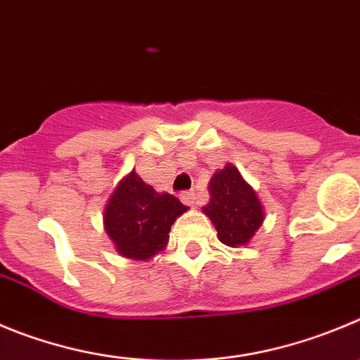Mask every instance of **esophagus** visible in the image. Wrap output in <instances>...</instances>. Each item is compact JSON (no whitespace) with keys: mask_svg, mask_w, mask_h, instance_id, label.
<instances>
[{"mask_svg":"<svg viewBox=\"0 0 360 360\" xmlns=\"http://www.w3.org/2000/svg\"><path fill=\"white\" fill-rule=\"evenodd\" d=\"M181 200H183L186 206H195V204H197V193H195V191H183V193H181Z\"/></svg>","mask_w":360,"mask_h":360,"instance_id":"1","label":"esophagus"}]
</instances>
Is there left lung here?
I'll list each match as a JSON object with an SVG mask.
<instances>
[{
  "label": "left lung",
  "mask_w": 360,
  "mask_h": 360,
  "mask_svg": "<svg viewBox=\"0 0 360 360\" xmlns=\"http://www.w3.org/2000/svg\"><path fill=\"white\" fill-rule=\"evenodd\" d=\"M207 188L211 197L202 211L213 221L218 240L227 247L247 245L264 220L254 188L231 163L213 174Z\"/></svg>",
  "instance_id": "8db88e82"
}]
</instances>
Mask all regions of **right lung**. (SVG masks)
<instances>
[{"label": "right lung", "instance_id": "1", "mask_svg": "<svg viewBox=\"0 0 360 360\" xmlns=\"http://www.w3.org/2000/svg\"><path fill=\"white\" fill-rule=\"evenodd\" d=\"M186 210L177 197L158 193L131 170L106 204L104 231L120 256L147 261L167 247L170 227Z\"/></svg>", "mask_w": 360, "mask_h": 360}]
</instances>
